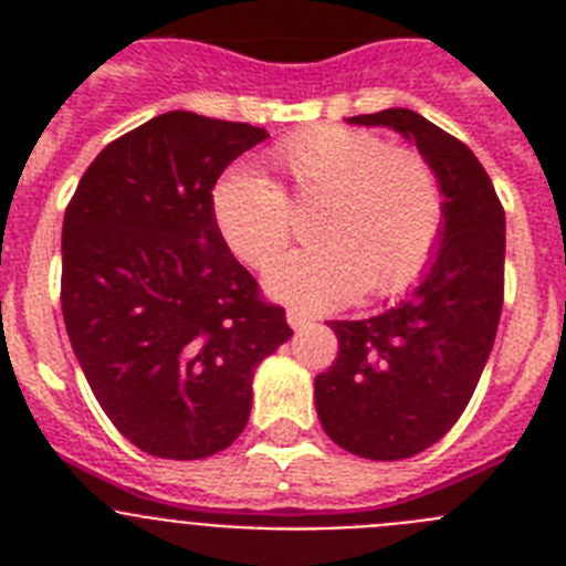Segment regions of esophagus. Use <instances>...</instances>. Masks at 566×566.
<instances>
[{"mask_svg": "<svg viewBox=\"0 0 566 566\" xmlns=\"http://www.w3.org/2000/svg\"><path fill=\"white\" fill-rule=\"evenodd\" d=\"M312 319H314L312 314L300 312V308H289V312H286V323L292 328H306L308 323H312Z\"/></svg>", "mask_w": 566, "mask_h": 566, "instance_id": "34e87169", "label": "esophagus"}]
</instances>
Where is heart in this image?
Returning a JSON list of instances; mask_svg holds the SVG:
<instances>
[{
  "instance_id": "heart-1",
  "label": "heart",
  "mask_w": 566,
  "mask_h": 566,
  "mask_svg": "<svg viewBox=\"0 0 566 566\" xmlns=\"http://www.w3.org/2000/svg\"><path fill=\"white\" fill-rule=\"evenodd\" d=\"M274 187L252 169H232L212 187L214 227L247 266L266 269L294 234L292 203H317L319 243L280 258L266 289L300 306L328 308L399 294L424 272L444 227L437 169L413 147H385L377 133L312 127L269 153Z\"/></svg>"
}]
</instances>
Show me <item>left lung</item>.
Listing matches in <instances>:
<instances>
[{"mask_svg":"<svg viewBox=\"0 0 566 566\" xmlns=\"http://www.w3.org/2000/svg\"><path fill=\"white\" fill-rule=\"evenodd\" d=\"M352 122L413 138L444 195L442 243L422 283L377 317L332 319L339 352L314 379L328 437L394 462L439 442L476 391L504 303V207L468 144L413 109Z\"/></svg>","mask_w":566,"mask_h":566,"instance_id":"1","label":"left lung"}]
</instances>
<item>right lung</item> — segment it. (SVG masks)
I'll return each mask as SVG.
<instances>
[{"label": "right lung", "mask_w": 566, "mask_h": 566, "mask_svg": "<svg viewBox=\"0 0 566 566\" xmlns=\"http://www.w3.org/2000/svg\"><path fill=\"white\" fill-rule=\"evenodd\" d=\"M263 138L155 115L96 155L64 209L70 345L109 422L149 457L227 451L249 422L254 368L292 337L212 218L221 172Z\"/></svg>", "instance_id": "1"}]
</instances>
